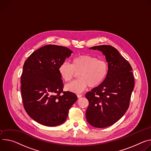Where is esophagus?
Instances as JSON below:
<instances>
[{"label":"esophagus","mask_w":151,"mask_h":151,"mask_svg":"<svg viewBox=\"0 0 151 151\" xmlns=\"http://www.w3.org/2000/svg\"><path fill=\"white\" fill-rule=\"evenodd\" d=\"M77 96L78 98H81V97L82 96V95H81V94H77Z\"/></svg>","instance_id":"34e87169"}]
</instances>
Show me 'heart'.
Returning a JSON list of instances; mask_svg holds the SVG:
<instances>
[{
  "mask_svg": "<svg viewBox=\"0 0 151 151\" xmlns=\"http://www.w3.org/2000/svg\"><path fill=\"white\" fill-rule=\"evenodd\" d=\"M58 72L66 82H70L76 73H78V79L66 85L65 89L80 93L88 86L93 88L101 85L108 74L109 66L104 60L89 55H81L73 58L71 65L66 62L61 63Z\"/></svg>",
  "mask_w": 151,
  "mask_h": 151,
  "instance_id": "heart-1",
  "label": "heart"
}]
</instances>
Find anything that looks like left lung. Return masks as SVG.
I'll use <instances>...</instances> for the list:
<instances>
[{"label":"left lung","instance_id":"8db88e82","mask_svg":"<svg viewBox=\"0 0 151 151\" xmlns=\"http://www.w3.org/2000/svg\"><path fill=\"white\" fill-rule=\"evenodd\" d=\"M90 49L103 53L109 72L101 85L86 93L89 101L86 118L91 125L105 128L119 121L128 110L134 78L129 63L114 47L103 45Z\"/></svg>","mask_w":151,"mask_h":151}]
</instances>
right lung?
I'll return each instance as SVG.
<instances>
[{"label":"right lung","mask_w":151,"mask_h":151,"mask_svg":"<svg viewBox=\"0 0 151 151\" xmlns=\"http://www.w3.org/2000/svg\"><path fill=\"white\" fill-rule=\"evenodd\" d=\"M72 53L65 47L47 45L33 52L24 63L21 77L23 106L30 118L40 124L55 127L63 124L77 101L75 93L63 91L58 72L59 65Z\"/></svg>","instance_id":"obj_1"}]
</instances>
